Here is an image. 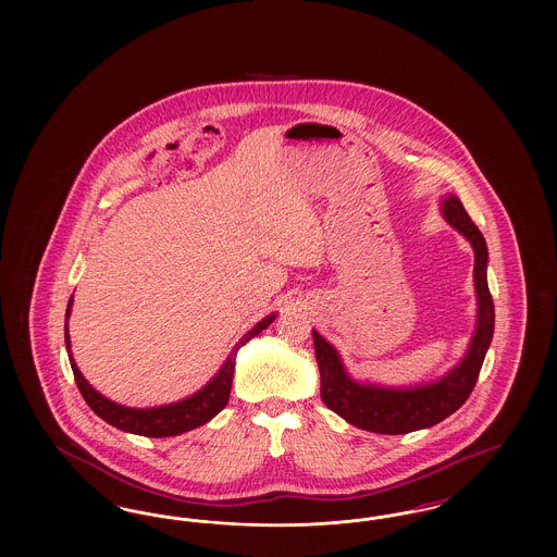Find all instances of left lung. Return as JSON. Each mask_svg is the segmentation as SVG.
<instances>
[{
	"instance_id": "8db88e82",
	"label": "left lung",
	"mask_w": 557,
	"mask_h": 557,
	"mask_svg": "<svg viewBox=\"0 0 557 557\" xmlns=\"http://www.w3.org/2000/svg\"><path fill=\"white\" fill-rule=\"evenodd\" d=\"M443 216L474 248V286L478 318L474 336L463 359L441 380L411 386L386 388L363 384L348 375L338 350L313 330L315 357L321 373V400L348 424L375 434H407L443 422L455 413L476 386L478 373L495 330V307L486 282L488 250L484 236L463 209L461 200L447 196L443 200Z\"/></svg>"
}]
</instances>
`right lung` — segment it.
Wrapping results in <instances>:
<instances>
[{
    "mask_svg": "<svg viewBox=\"0 0 557 557\" xmlns=\"http://www.w3.org/2000/svg\"><path fill=\"white\" fill-rule=\"evenodd\" d=\"M73 307V296L66 307V319L71 315ZM275 319V313L261 319L252 330H248L238 341V345L232 348L230 357L221 366V370L214 373L211 382L194 393L191 397L171 403V405H160V407H150V409H135V407H125L114 400L100 395L81 373L73 355H71V336H69V323L64 325V343L69 350V361L75 373V382L79 386L81 395L85 403L91 407L96 416H100L104 422H108L123 432H132L139 436L148 438H164V436H177L184 434L187 430H194L198 425H205L211 422L212 418L227 405L230 400V391H232V380H234V370H236V355L239 348L246 345L250 338L259 336L265 327H269Z\"/></svg>",
    "mask_w": 557,
    "mask_h": 557,
    "instance_id": "obj_1",
    "label": "right lung"
}]
</instances>
